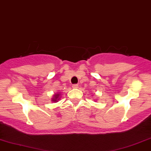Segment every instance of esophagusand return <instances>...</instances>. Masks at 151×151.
<instances>
[{
	"instance_id": "1",
	"label": "esophagus",
	"mask_w": 151,
	"mask_h": 151,
	"mask_svg": "<svg viewBox=\"0 0 151 151\" xmlns=\"http://www.w3.org/2000/svg\"><path fill=\"white\" fill-rule=\"evenodd\" d=\"M72 88H78V84H73V85H72Z\"/></svg>"
}]
</instances>
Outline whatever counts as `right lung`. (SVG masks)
Returning <instances> with one entry per match:
<instances>
[{"instance_id":"obj_1","label":"right lung","mask_w":151,"mask_h":151,"mask_svg":"<svg viewBox=\"0 0 151 151\" xmlns=\"http://www.w3.org/2000/svg\"><path fill=\"white\" fill-rule=\"evenodd\" d=\"M59 94H55V98H53V99H52V101H57L58 99H59Z\"/></svg>"}]
</instances>
